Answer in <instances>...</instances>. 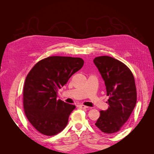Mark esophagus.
<instances>
[{
    "mask_svg": "<svg viewBox=\"0 0 154 154\" xmlns=\"http://www.w3.org/2000/svg\"><path fill=\"white\" fill-rule=\"evenodd\" d=\"M77 106L78 108H81V109H87L88 106H85V105H77Z\"/></svg>",
    "mask_w": 154,
    "mask_h": 154,
    "instance_id": "esophagus-1",
    "label": "esophagus"
}]
</instances>
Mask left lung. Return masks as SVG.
Returning <instances> with one entry per match:
<instances>
[{
  "label": "left lung",
  "mask_w": 154,
  "mask_h": 154,
  "mask_svg": "<svg viewBox=\"0 0 154 154\" xmlns=\"http://www.w3.org/2000/svg\"><path fill=\"white\" fill-rule=\"evenodd\" d=\"M94 63L105 82L109 109L100 111L95 125L106 134H115L127 122L136 105L133 74L123 62L108 56L96 57Z\"/></svg>",
  "instance_id": "1"
}]
</instances>
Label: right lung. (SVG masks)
<instances>
[{
	"mask_svg": "<svg viewBox=\"0 0 154 154\" xmlns=\"http://www.w3.org/2000/svg\"><path fill=\"white\" fill-rule=\"evenodd\" d=\"M81 58L54 56L37 62L27 74L23 89L26 118L48 136L62 132L75 105L57 100V91L83 66Z\"/></svg>",
	"mask_w": 154,
	"mask_h": 154,
	"instance_id": "add662e5",
	"label": "right lung"
}]
</instances>
